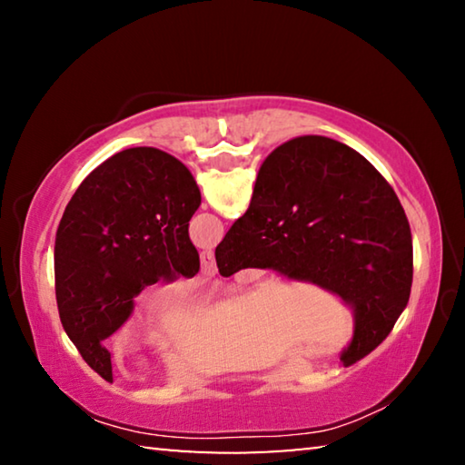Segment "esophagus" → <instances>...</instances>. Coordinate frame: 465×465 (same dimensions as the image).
Masks as SVG:
<instances>
[{"instance_id": "1", "label": "esophagus", "mask_w": 465, "mask_h": 465, "mask_svg": "<svg viewBox=\"0 0 465 465\" xmlns=\"http://www.w3.org/2000/svg\"><path fill=\"white\" fill-rule=\"evenodd\" d=\"M201 271H203V274H207V277H213V274L217 272L215 256L211 250H204L201 254Z\"/></svg>"}]
</instances>
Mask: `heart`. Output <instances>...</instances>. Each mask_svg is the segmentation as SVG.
<instances>
[{
    "mask_svg": "<svg viewBox=\"0 0 465 465\" xmlns=\"http://www.w3.org/2000/svg\"><path fill=\"white\" fill-rule=\"evenodd\" d=\"M155 303H160V297H155V299H153V305H155Z\"/></svg>",
    "mask_w": 465,
    "mask_h": 465,
    "instance_id": "b5f03b06",
    "label": "heart"
}]
</instances>
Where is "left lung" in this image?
<instances>
[{"mask_svg":"<svg viewBox=\"0 0 465 465\" xmlns=\"http://www.w3.org/2000/svg\"><path fill=\"white\" fill-rule=\"evenodd\" d=\"M201 191L183 162L131 147L92 172L65 207L54 238V293L63 330L102 380L113 381L102 341L157 281L193 279L199 252L188 222Z\"/></svg>","mask_w":465,"mask_h":465,"instance_id":"obj_1","label":"left lung"}]
</instances>
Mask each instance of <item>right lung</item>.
<instances>
[{
	"label": "right lung",
	"instance_id": "right-lung-1",
	"mask_svg": "<svg viewBox=\"0 0 465 465\" xmlns=\"http://www.w3.org/2000/svg\"><path fill=\"white\" fill-rule=\"evenodd\" d=\"M222 277L272 269L351 305L344 367L377 349L412 287V233L393 188L355 149L305 135L279 145L258 172L250 207L215 248Z\"/></svg>",
	"mask_w": 465,
	"mask_h": 465
}]
</instances>
